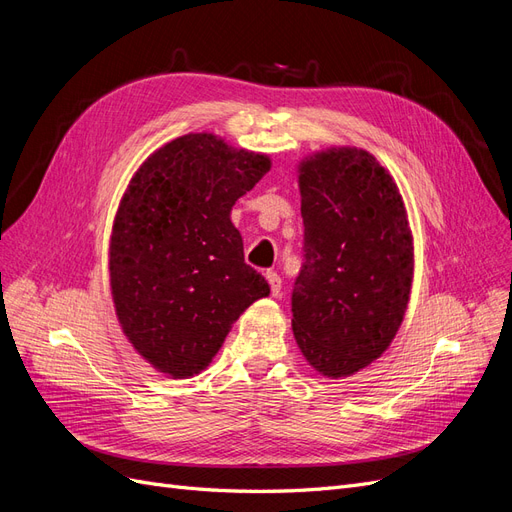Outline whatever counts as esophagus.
<instances>
[{"mask_svg": "<svg viewBox=\"0 0 512 512\" xmlns=\"http://www.w3.org/2000/svg\"><path fill=\"white\" fill-rule=\"evenodd\" d=\"M265 277H267V282L271 286V294H273V297H277V294L282 292V277L277 275L275 271H267Z\"/></svg>", "mask_w": 512, "mask_h": 512, "instance_id": "1", "label": "esophagus"}]
</instances>
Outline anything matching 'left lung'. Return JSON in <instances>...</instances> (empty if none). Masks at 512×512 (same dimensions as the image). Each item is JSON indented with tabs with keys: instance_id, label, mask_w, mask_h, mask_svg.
I'll list each match as a JSON object with an SVG mask.
<instances>
[{
	"instance_id": "8db88e82",
	"label": "left lung",
	"mask_w": 512,
	"mask_h": 512,
	"mask_svg": "<svg viewBox=\"0 0 512 512\" xmlns=\"http://www.w3.org/2000/svg\"><path fill=\"white\" fill-rule=\"evenodd\" d=\"M305 262L292 290V333L331 380L386 352L404 322L414 239L395 179L369 151L329 147L297 166Z\"/></svg>"
}]
</instances>
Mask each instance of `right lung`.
<instances>
[{
	"instance_id": "obj_1",
	"label": "right lung",
	"mask_w": 512,
	"mask_h": 512,
	"mask_svg": "<svg viewBox=\"0 0 512 512\" xmlns=\"http://www.w3.org/2000/svg\"><path fill=\"white\" fill-rule=\"evenodd\" d=\"M269 168L267 153L190 132L153 151L123 192L108 245L115 314L160 374H200L245 309L269 297L230 220Z\"/></svg>"
}]
</instances>
